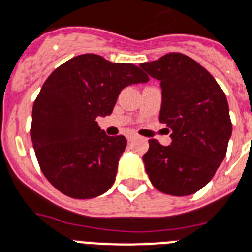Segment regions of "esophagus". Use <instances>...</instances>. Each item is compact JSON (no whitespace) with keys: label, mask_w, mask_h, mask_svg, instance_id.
Masks as SVG:
<instances>
[{"label":"esophagus","mask_w":252,"mask_h":252,"mask_svg":"<svg viewBox=\"0 0 252 252\" xmlns=\"http://www.w3.org/2000/svg\"><path fill=\"white\" fill-rule=\"evenodd\" d=\"M126 138H128V141H133L134 138H136V134L130 133V134H128V136H126Z\"/></svg>","instance_id":"obj_1"}]
</instances>
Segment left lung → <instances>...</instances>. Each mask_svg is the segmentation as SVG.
I'll use <instances>...</instances> for the list:
<instances>
[{
	"label": "left lung",
	"instance_id": "left-lung-1",
	"mask_svg": "<svg viewBox=\"0 0 252 252\" xmlns=\"http://www.w3.org/2000/svg\"><path fill=\"white\" fill-rule=\"evenodd\" d=\"M140 66L160 81L159 122L172 130L169 146L149 140L142 157L146 173L161 193H197L224 160L232 136L225 94L207 69L181 53Z\"/></svg>",
	"mask_w": 252,
	"mask_h": 252
}]
</instances>
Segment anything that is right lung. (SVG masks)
<instances>
[{
  "mask_svg": "<svg viewBox=\"0 0 252 252\" xmlns=\"http://www.w3.org/2000/svg\"><path fill=\"white\" fill-rule=\"evenodd\" d=\"M146 81L140 67L97 54L73 57L46 79L32 108L31 138L41 171L61 193L91 199L115 183L126 140L107 136L95 118L111 115L124 88Z\"/></svg>",
  "mask_w": 252,
  "mask_h": 252,
  "instance_id": "1",
  "label": "right lung"
}]
</instances>
